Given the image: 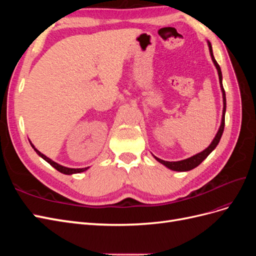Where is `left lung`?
Returning <instances> with one entry per match:
<instances>
[{
  "label": "left lung",
  "instance_id": "1",
  "mask_svg": "<svg viewBox=\"0 0 256 256\" xmlns=\"http://www.w3.org/2000/svg\"><path fill=\"white\" fill-rule=\"evenodd\" d=\"M208 47H209V52H210V56H212V60L214 62V64L216 68V70H218V74H219V81H220V88L222 90V97H223V111H222V120H221V125L220 128L218 130V132H216L214 138L212 140V142L210 143L206 150H204L203 152H200L194 156H192L188 159H184V160H180V161H164L162 159H159L157 157H154L157 161H159L160 164H162L164 166H166V168H168L170 170H173V171H178V172H186V171H190V170L196 168L198 166H200L202 162L208 157V154H210L216 147V145L219 144L220 142V138L222 136L223 134V130H224V125H226V92H224L223 88V84H222V72H221V68L219 66V64L216 63V60L214 58V54H212V44L210 42H208Z\"/></svg>",
  "mask_w": 256,
  "mask_h": 256
}]
</instances>
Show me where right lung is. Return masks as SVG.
<instances>
[{"label":"right lung","instance_id":"right-lung-1","mask_svg":"<svg viewBox=\"0 0 256 256\" xmlns=\"http://www.w3.org/2000/svg\"><path fill=\"white\" fill-rule=\"evenodd\" d=\"M30 145H32V147L34 148V150L37 152L38 156H40L44 160L47 161L50 166H52L54 168H56L58 171L60 172V173L66 174V175H72V174H76V173H82V172H84V171H86V170L88 168H88H66V166H60V164H56V162H54L53 160H51L50 158H48L47 156H44V154H42L38 150H36L35 146H34L32 143H30Z\"/></svg>","mask_w":256,"mask_h":256}]
</instances>
